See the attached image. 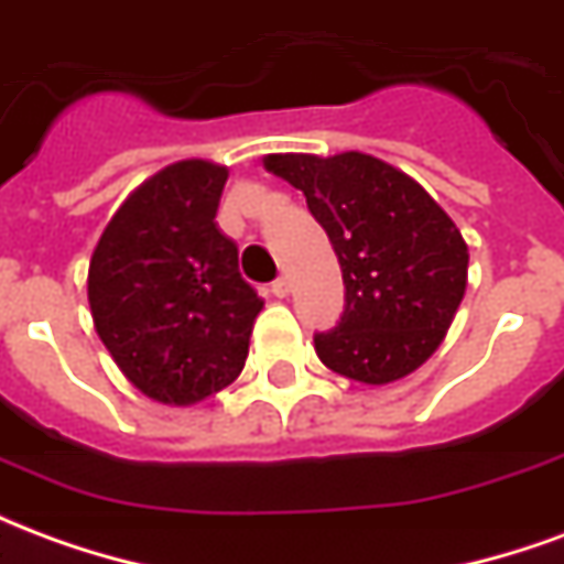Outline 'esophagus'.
<instances>
[{
    "mask_svg": "<svg viewBox=\"0 0 564 564\" xmlns=\"http://www.w3.org/2000/svg\"><path fill=\"white\" fill-rule=\"evenodd\" d=\"M271 293L278 295V299H286V295L293 293V281H290V278L283 274V278H278V281L271 283Z\"/></svg>",
    "mask_w": 564,
    "mask_h": 564,
    "instance_id": "1",
    "label": "esophagus"
}]
</instances>
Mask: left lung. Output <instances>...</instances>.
I'll use <instances>...</instances> for the list:
<instances>
[{
	"label": "left lung",
	"mask_w": 564,
	"mask_h": 564,
	"mask_svg": "<svg viewBox=\"0 0 564 564\" xmlns=\"http://www.w3.org/2000/svg\"><path fill=\"white\" fill-rule=\"evenodd\" d=\"M262 165L302 189L344 278V314L317 332L323 366L359 383H392L435 354L468 283V245L435 198L359 150L269 153Z\"/></svg>",
	"instance_id": "1"
}]
</instances>
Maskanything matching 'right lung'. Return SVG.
Masks as SVG:
<instances>
[{
	"mask_svg": "<svg viewBox=\"0 0 564 564\" xmlns=\"http://www.w3.org/2000/svg\"><path fill=\"white\" fill-rule=\"evenodd\" d=\"M226 177L208 160L165 165L129 193L93 250V326L153 402L196 404L245 368L262 299L214 223Z\"/></svg>",
	"mask_w": 564,
	"mask_h": 564,
	"instance_id": "obj_1",
	"label": "right lung"
}]
</instances>
